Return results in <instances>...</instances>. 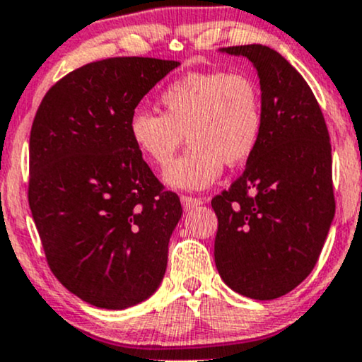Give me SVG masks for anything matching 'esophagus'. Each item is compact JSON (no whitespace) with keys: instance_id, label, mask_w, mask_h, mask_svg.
<instances>
[{"instance_id":"34e87169","label":"esophagus","mask_w":362,"mask_h":362,"mask_svg":"<svg viewBox=\"0 0 362 362\" xmlns=\"http://www.w3.org/2000/svg\"><path fill=\"white\" fill-rule=\"evenodd\" d=\"M180 201H182V206H184L185 211H190V209L197 208V206L202 204L201 197H192V196H182Z\"/></svg>"}]
</instances>
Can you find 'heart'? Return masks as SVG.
Here are the masks:
<instances>
[{
    "label": "heart",
    "mask_w": 362,
    "mask_h": 362,
    "mask_svg": "<svg viewBox=\"0 0 362 362\" xmlns=\"http://www.w3.org/2000/svg\"><path fill=\"white\" fill-rule=\"evenodd\" d=\"M165 113L137 110L129 130L134 144L154 166L166 168L187 137V153L165 173L175 189L202 190L220 178L223 165L251 158L263 130L259 87L237 71L189 74L161 94Z\"/></svg>",
    "instance_id": "obj_1"
}]
</instances>
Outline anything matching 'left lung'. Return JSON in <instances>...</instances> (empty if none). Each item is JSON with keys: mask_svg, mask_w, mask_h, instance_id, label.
Listing matches in <instances>:
<instances>
[{"mask_svg": "<svg viewBox=\"0 0 362 362\" xmlns=\"http://www.w3.org/2000/svg\"><path fill=\"white\" fill-rule=\"evenodd\" d=\"M257 70L263 130L244 173L213 197L214 263L232 291L285 296L313 272L335 214L329 136L311 87L268 46H230Z\"/></svg>", "mask_w": 362, "mask_h": 362, "instance_id": "left-lung-1", "label": "left lung"}]
</instances>
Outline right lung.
Returning a JSON list of instances; mask_svg holds the SVG:
<instances>
[{
  "label": "right lung",
  "instance_id": "1",
  "mask_svg": "<svg viewBox=\"0 0 362 362\" xmlns=\"http://www.w3.org/2000/svg\"><path fill=\"white\" fill-rule=\"evenodd\" d=\"M172 59L87 63L51 87L29 142V206L46 261L86 303L125 309L160 287L182 204L130 137V117Z\"/></svg>",
  "mask_w": 362,
  "mask_h": 362
}]
</instances>
